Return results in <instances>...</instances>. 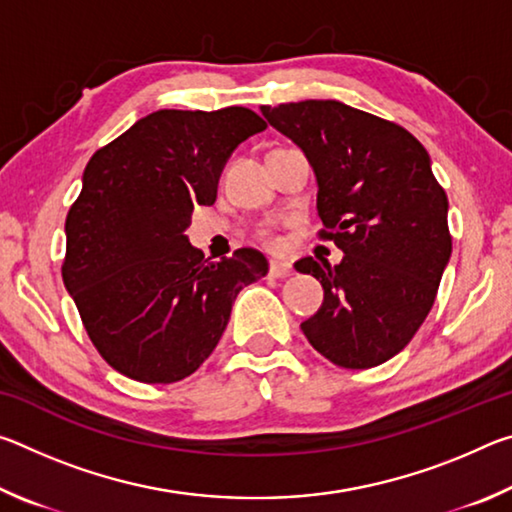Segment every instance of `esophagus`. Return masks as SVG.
Returning a JSON list of instances; mask_svg holds the SVG:
<instances>
[{"label":"esophagus","mask_w":512,"mask_h":512,"mask_svg":"<svg viewBox=\"0 0 512 512\" xmlns=\"http://www.w3.org/2000/svg\"><path fill=\"white\" fill-rule=\"evenodd\" d=\"M293 273V268L289 262H271L268 266V275L271 277H289Z\"/></svg>","instance_id":"obj_1"}]
</instances>
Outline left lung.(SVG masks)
I'll return each instance as SVG.
<instances>
[{
    "label": "left lung",
    "mask_w": 512,
    "mask_h": 512,
    "mask_svg": "<svg viewBox=\"0 0 512 512\" xmlns=\"http://www.w3.org/2000/svg\"><path fill=\"white\" fill-rule=\"evenodd\" d=\"M262 115L307 155L318 183V237L345 253L336 266L296 262L325 291L302 332L336 366H379L424 323L452 255L447 194L429 153L406 128L341 101L262 106Z\"/></svg>",
    "instance_id": "8db88e82"
}]
</instances>
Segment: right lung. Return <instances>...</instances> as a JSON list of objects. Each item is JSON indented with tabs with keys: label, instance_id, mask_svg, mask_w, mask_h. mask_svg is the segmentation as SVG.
Listing matches in <instances>:
<instances>
[{
	"label": "right lung",
	"instance_id": "obj_1",
	"mask_svg": "<svg viewBox=\"0 0 512 512\" xmlns=\"http://www.w3.org/2000/svg\"><path fill=\"white\" fill-rule=\"evenodd\" d=\"M264 128L241 106L158 110L90 158L65 221L63 282L94 348L121 375L144 384L192 375L237 293L268 273L255 248L210 262L185 237L194 207L216 201L232 151Z\"/></svg>",
	"mask_w": 512,
	"mask_h": 512
}]
</instances>
